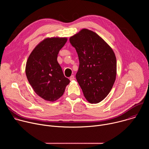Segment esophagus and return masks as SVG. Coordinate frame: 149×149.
I'll list each match as a JSON object with an SVG mask.
<instances>
[{"label": "esophagus", "instance_id": "obj_1", "mask_svg": "<svg viewBox=\"0 0 149 149\" xmlns=\"http://www.w3.org/2000/svg\"><path fill=\"white\" fill-rule=\"evenodd\" d=\"M74 79H75V78H74V75H71V76L70 77V81H72V80H74Z\"/></svg>", "mask_w": 149, "mask_h": 149}]
</instances>
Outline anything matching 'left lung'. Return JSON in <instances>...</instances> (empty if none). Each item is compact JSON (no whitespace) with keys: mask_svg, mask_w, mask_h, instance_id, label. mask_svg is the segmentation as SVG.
<instances>
[{"mask_svg":"<svg viewBox=\"0 0 149 149\" xmlns=\"http://www.w3.org/2000/svg\"><path fill=\"white\" fill-rule=\"evenodd\" d=\"M78 54L79 65L77 80L84 95L91 104L108 95L117 74V61L113 49L101 37L82 29L70 38Z\"/></svg>","mask_w":149,"mask_h":149,"instance_id":"obj_1","label":"left lung"}]
</instances>
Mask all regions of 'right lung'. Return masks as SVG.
I'll use <instances>...</instances> for the list:
<instances>
[{"label": "right lung", "instance_id": "1", "mask_svg": "<svg viewBox=\"0 0 149 149\" xmlns=\"http://www.w3.org/2000/svg\"><path fill=\"white\" fill-rule=\"evenodd\" d=\"M67 41L66 37L47 38L35 47L27 60V79L35 93L46 101L59 98L70 82L57 61L59 51Z\"/></svg>", "mask_w": 149, "mask_h": 149}]
</instances>
